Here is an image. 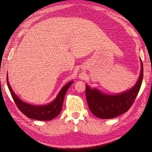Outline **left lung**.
Wrapping results in <instances>:
<instances>
[{
	"label": "left lung",
	"instance_id": "obj_1",
	"mask_svg": "<svg viewBox=\"0 0 152 152\" xmlns=\"http://www.w3.org/2000/svg\"><path fill=\"white\" fill-rule=\"evenodd\" d=\"M143 79V64L141 61V72L133 88L116 95L102 93L96 89H91L86 85V96L90 111L101 119H112L127 112L133 105L140 91Z\"/></svg>",
	"mask_w": 152,
	"mask_h": 152
}]
</instances>
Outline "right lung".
I'll use <instances>...</instances> for the list:
<instances>
[{"mask_svg":"<svg viewBox=\"0 0 152 152\" xmlns=\"http://www.w3.org/2000/svg\"><path fill=\"white\" fill-rule=\"evenodd\" d=\"M8 80L7 78L8 89L18 109L27 117L40 121L51 120L60 114V112L62 110L64 96H65L68 89L73 83V82H70L64 86L58 94L56 99L49 104L44 106H34L23 102L21 99H19L13 91Z\"/></svg>","mask_w":152,"mask_h":152,"instance_id":"right-lung-1","label":"right lung"}]
</instances>
